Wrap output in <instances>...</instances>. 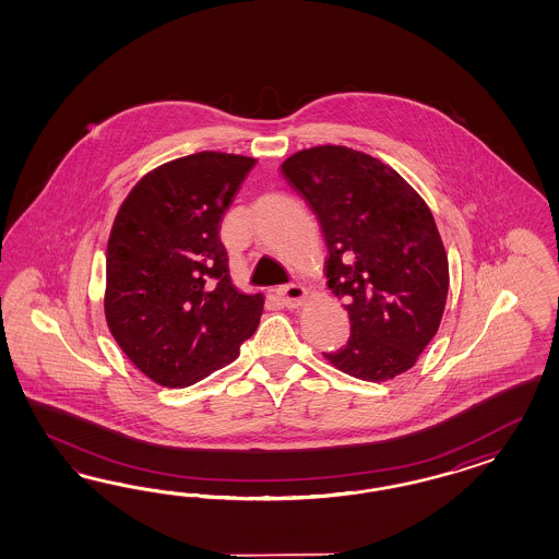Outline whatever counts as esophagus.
<instances>
[{
	"label": "esophagus",
	"mask_w": 559,
	"mask_h": 559,
	"mask_svg": "<svg viewBox=\"0 0 559 559\" xmlns=\"http://www.w3.org/2000/svg\"><path fill=\"white\" fill-rule=\"evenodd\" d=\"M276 295L285 307H299L307 297V290L301 285H285V287L276 288Z\"/></svg>",
	"instance_id": "34e87169"
}]
</instances>
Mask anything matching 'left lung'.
Segmentation results:
<instances>
[{
    "mask_svg": "<svg viewBox=\"0 0 559 559\" xmlns=\"http://www.w3.org/2000/svg\"><path fill=\"white\" fill-rule=\"evenodd\" d=\"M322 227L328 287L344 301L350 338L325 358L362 381L414 367L439 330L449 260L430 209L390 166L322 145L281 166Z\"/></svg>",
    "mask_w": 559,
    "mask_h": 559,
    "instance_id": "8db88e82",
    "label": "left lung"
}]
</instances>
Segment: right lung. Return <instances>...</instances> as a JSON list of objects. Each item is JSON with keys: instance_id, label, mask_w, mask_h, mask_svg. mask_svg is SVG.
I'll list each match as a JSON object with an SVG mask.
<instances>
[{"instance_id": "right-lung-1", "label": "right lung", "mask_w": 559, "mask_h": 559, "mask_svg": "<svg viewBox=\"0 0 559 559\" xmlns=\"http://www.w3.org/2000/svg\"><path fill=\"white\" fill-rule=\"evenodd\" d=\"M254 157L201 152L143 176L106 250L104 313L122 353L166 388H188L239 355L264 297L229 278L221 221Z\"/></svg>"}]
</instances>
